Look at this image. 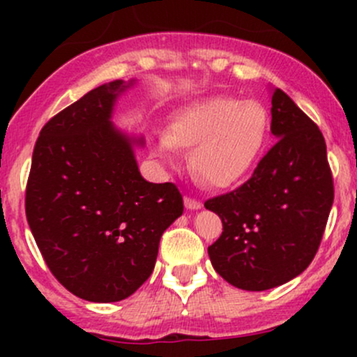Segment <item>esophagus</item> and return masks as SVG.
<instances>
[{"instance_id":"obj_1","label":"esophagus","mask_w":357,"mask_h":357,"mask_svg":"<svg viewBox=\"0 0 357 357\" xmlns=\"http://www.w3.org/2000/svg\"><path fill=\"white\" fill-rule=\"evenodd\" d=\"M185 205L186 208H193V211H195V208L202 207V202L197 199H192V197H185Z\"/></svg>"}]
</instances>
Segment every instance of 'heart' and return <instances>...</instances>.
Here are the masks:
<instances>
[{
  "label": "heart",
  "instance_id": "heart-1",
  "mask_svg": "<svg viewBox=\"0 0 357 357\" xmlns=\"http://www.w3.org/2000/svg\"><path fill=\"white\" fill-rule=\"evenodd\" d=\"M269 112L261 102L218 96L190 105L174 115L157 153L169 164L178 149H193L190 165L211 188H229L242 181L268 142Z\"/></svg>",
  "mask_w": 357,
  "mask_h": 357
}]
</instances>
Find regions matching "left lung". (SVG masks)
I'll use <instances>...</instances> for the list:
<instances>
[{
    "label": "left lung",
    "mask_w": 357,
    "mask_h": 357,
    "mask_svg": "<svg viewBox=\"0 0 357 357\" xmlns=\"http://www.w3.org/2000/svg\"><path fill=\"white\" fill-rule=\"evenodd\" d=\"M278 142L233 192L205 200L222 221L208 257L233 287L261 291L301 275L318 252L333 204V176L318 126L273 89Z\"/></svg>",
    "instance_id": "8db88e82"
}]
</instances>
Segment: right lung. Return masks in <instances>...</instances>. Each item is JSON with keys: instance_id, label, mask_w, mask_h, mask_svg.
Returning <instances> with one entry per match:
<instances>
[{"instance_id": "1", "label": "right lung", "mask_w": 357, "mask_h": 357, "mask_svg": "<svg viewBox=\"0 0 357 357\" xmlns=\"http://www.w3.org/2000/svg\"><path fill=\"white\" fill-rule=\"evenodd\" d=\"M126 86H98L43 126L25 215L52 275L91 302H117L152 275L160 236L183 214L174 183H149L110 124Z\"/></svg>"}]
</instances>
